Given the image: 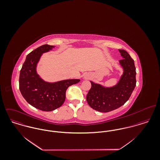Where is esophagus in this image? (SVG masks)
<instances>
[{
	"label": "esophagus",
	"instance_id": "esophagus-1",
	"mask_svg": "<svg viewBox=\"0 0 160 160\" xmlns=\"http://www.w3.org/2000/svg\"><path fill=\"white\" fill-rule=\"evenodd\" d=\"M89 76H88V75H86L85 76H84V79H89Z\"/></svg>",
	"mask_w": 160,
	"mask_h": 160
}]
</instances>
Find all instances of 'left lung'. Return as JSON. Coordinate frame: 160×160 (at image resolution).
Here are the masks:
<instances>
[{"instance_id": "8db88e82", "label": "left lung", "mask_w": 160, "mask_h": 160, "mask_svg": "<svg viewBox=\"0 0 160 160\" xmlns=\"http://www.w3.org/2000/svg\"><path fill=\"white\" fill-rule=\"evenodd\" d=\"M122 60L119 61L123 72L118 82L107 87L90 81L91 88L86 96L89 106L95 110L107 113L123 105L136 86V71L134 60L124 50H119Z\"/></svg>"}]
</instances>
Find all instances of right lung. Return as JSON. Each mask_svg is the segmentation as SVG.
<instances>
[{
	"mask_svg": "<svg viewBox=\"0 0 160 160\" xmlns=\"http://www.w3.org/2000/svg\"><path fill=\"white\" fill-rule=\"evenodd\" d=\"M55 47L45 44L32 51L26 56L20 73V91L24 98L32 107L44 112L60 107L65 100L69 86L80 81L79 79H69L48 82L38 73V64L42 55Z\"/></svg>",
	"mask_w": 160,
	"mask_h": 160,
	"instance_id": "1",
	"label": "right lung"
}]
</instances>
